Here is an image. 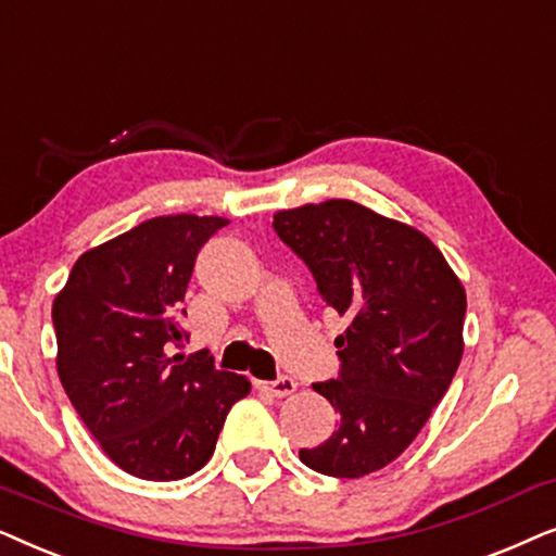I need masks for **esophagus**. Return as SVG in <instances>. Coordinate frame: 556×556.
<instances>
[{
	"mask_svg": "<svg viewBox=\"0 0 556 556\" xmlns=\"http://www.w3.org/2000/svg\"><path fill=\"white\" fill-rule=\"evenodd\" d=\"M254 387L258 391H266L269 396L285 399L298 391V381L290 379V376H279V379H274V381H254Z\"/></svg>",
	"mask_w": 556,
	"mask_h": 556,
	"instance_id": "obj_1",
	"label": "esophagus"
}]
</instances>
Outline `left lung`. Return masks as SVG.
Wrapping results in <instances>:
<instances>
[{
    "label": "left lung",
    "mask_w": 556,
    "mask_h": 556,
    "mask_svg": "<svg viewBox=\"0 0 556 556\" xmlns=\"http://www.w3.org/2000/svg\"><path fill=\"white\" fill-rule=\"evenodd\" d=\"M274 231L345 317L340 371L313 383L340 425L300 460L323 476L364 478L412 445L463 358L465 290L417 228L353 201L279 211Z\"/></svg>",
    "instance_id": "8db88e82"
}]
</instances>
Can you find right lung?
I'll return each instance as SVG.
<instances>
[{"mask_svg":"<svg viewBox=\"0 0 556 556\" xmlns=\"http://www.w3.org/2000/svg\"><path fill=\"white\" fill-rule=\"evenodd\" d=\"M218 216H160L86 251L53 302L58 376L103 453L129 476L180 480L211 460L247 376L175 353L198 251Z\"/></svg>","mask_w":556,"mask_h":556,"instance_id":"obj_1","label":"right lung"}]
</instances>
